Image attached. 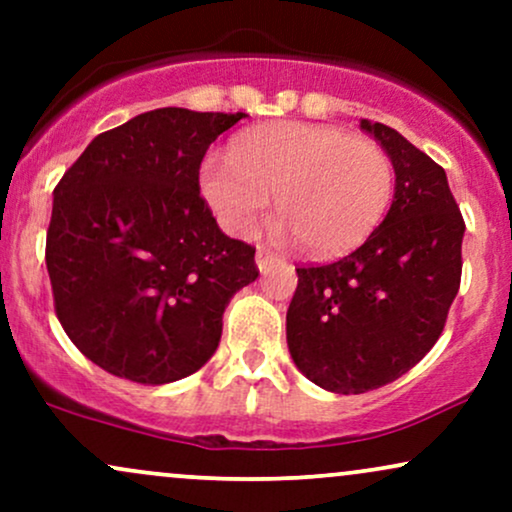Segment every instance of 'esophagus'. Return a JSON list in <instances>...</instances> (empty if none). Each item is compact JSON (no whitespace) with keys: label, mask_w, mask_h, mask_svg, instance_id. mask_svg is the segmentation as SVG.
I'll list each match as a JSON object with an SVG mask.
<instances>
[{"label":"esophagus","mask_w":512,"mask_h":512,"mask_svg":"<svg viewBox=\"0 0 512 512\" xmlns=\"http://www.w3.org/2000/svg\"><path fill=\"white\" fill-rule=\"evenodd\" d=\"M279 262H281V257L276 255V252L267 250V248H257V267H260L262 274L272 272V269H274Z\"/></svg>","instance_id":"esophagus-1"}]
</instances>
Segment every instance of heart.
I'll return each instance as SVG.
<instances>
[{"label":"heart","instance_id":"b5f03b06","mask_svg":"<svg viewBox=\"0 0 512 512\" xmlns=\"http://www.w3.org/2000/svg\"><path fill=\"white\" fill-rule=\"evenodd\" d=\"M202 195L228 233L248 238L269 211L313 255H344L383 221L395 192V166L380 144L339 127L284 122L255 129L209 158Z\"/></svg>","mask_w":512,"mask_h":512}]
</instances>
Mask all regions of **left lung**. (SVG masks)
Returning a JSON list of instances; mask_svg holds the SVG:
<instances>
[{"label":"left lung","instance_id":"8db88e82","mask_svg":"<svg viewBox=\"0 0 512 512\" xmlns=\"http://www.w3.org/2000/svg\"><path fill=\"white\" fill-rule=\"evenodd\" d=\"M361 129L392 158V207L351 255L298 267L286 313L293 363L337 395L414 368L438 342L462 279L464 219L445 170L392 127L361 120Z\"/></svg>","mask_w":512,"mask_h":512}]
</instances>
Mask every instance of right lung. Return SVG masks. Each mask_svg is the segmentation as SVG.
Segmentation results:
<instances>
[{
    "instance_id": "1",
    "label": "right lung",
    "mask_w": 512,
    "mask_h": 512,
    "mask_svg": "<svg viewBox=\"0 0 512 512\" xmlns=\"http://www.w3.org/2000/svg\"><path fill=\"white\" fill-rule=\"evenodd\" d=\"M245 113L158 108L98 134L55 187L45 262L76 349L117 378L163 385L214 356L223 310L257 279L223 236L199 168Z\"/></svg>"
}]
</instances>
